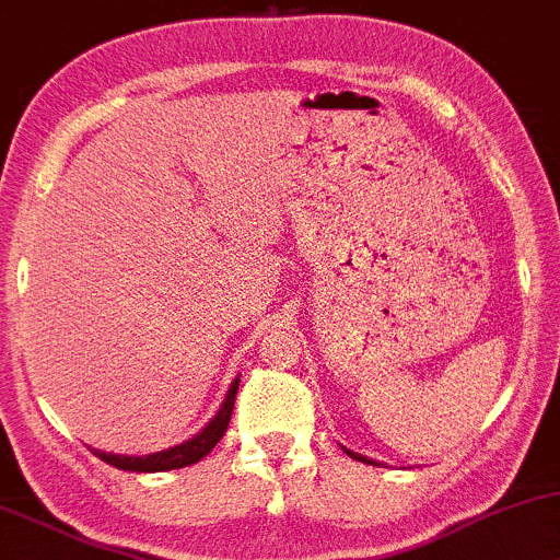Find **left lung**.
Masks as SVG:
<instances>
[{
	"label": "left lung",
	"instance_id": "obj_1",
	"mask_svg": "<svg viewBox=\"0 0 560 560\" xmlns=\"http://www.w3.org/2000/svg\"><path fill=\"white\" fill-rule=\"evenodd\" d=\"M347 451V456H352V459H357V462H365V464H378L375 459H368V456H362V454H354V451H349L347 446H341Z\"/></svg>",
	"mask_w": 560,
	"mask_h": 560
}]
</instances>
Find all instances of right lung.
<instances>
[{"mask_svg": "<svg viewBox=\"0 0 560 560\" xmlns=\"http://www.w3.org/2000/svg\"><path fill=\"white\" fill-rule=\"evenodd\" d=\"M237 388H240V375L232 381V386H229L224 401H221L219 412L211 417V422H208L200 433H195L190 441L179 443V446L156 451V454H145V456L109 454V451H98V448H91V451L101 462L112 464V467L117 469H125V472H170V469L190 467V464L203 459L206 454H211V448L221 441V435H224V430L229 428V417H232V409H234V399H237Z\"/></svg>", "mask_w": 560, "mask_h": 560, "instance_id": "right-lung-1", "label": "right lung"}]
</instances>
